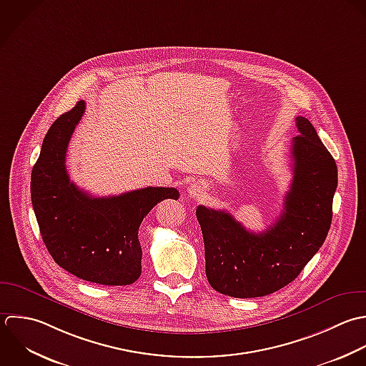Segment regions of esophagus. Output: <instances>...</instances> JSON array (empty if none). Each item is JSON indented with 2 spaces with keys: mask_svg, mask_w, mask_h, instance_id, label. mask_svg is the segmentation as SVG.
<instances>
[{
  "mask_svg": "<svg viewBox=\"0 0 366 366\" xmlns=\"http://www.w3.org/2000/svg\"><path fill=\"white\" fill-rule=\"evenodd\" d=\"M205 192V185L202 182H192L188 187V195L191 198H199Z\"/></svg>",
  "mask_w": 366,
  "mask_h": 366,
  "instance_id": "esophagus-1",
  "label": "esophagus"
}]
</instances>
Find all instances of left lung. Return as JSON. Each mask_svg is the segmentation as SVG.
<instances>
[{"label": "left lung", "mask_w": 366, "mask_h": 366, "mask_svg": "<svg viewBox=\"0 0 366 366\" xmlns=\"http://www.w3.org/2000/svg\"><path fill=\"white\" fill-rule=\"evenodd\" d=\"M292 182L280 218L267 231L244 228L228 211L199 205L209 285L234 298L265 297L292 282L322 247L332 222L338 187L335 159L312 124L297 117Z\"/></svg>", "instance_id": "left-lung-1"}]
</instances>
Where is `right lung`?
Here are the masks:
<instances>
[{"label":"right lung","instance_id":"add662e5","mask_svg":"<svg viewBox=\"0 0 366 366\" xmlns=\"http://www.w3.org/2000/svg\"><path fill=\"white\" fill-rule=\"evenodd\" d=\"M85 102L58 117L48 129L31 172V201L42 241L52 259L69 274L99 285L122 287L141 275L138 229L175 188L147 187L95 198L69 181L65 155Z\"/></svg>","mask_w":366,"mask_h":366}]
</instances>
